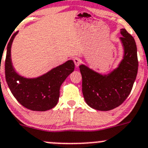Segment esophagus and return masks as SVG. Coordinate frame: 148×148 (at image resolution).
Segmentation results:
<instances>
[{
    "instance_id": "1",
    "label": "esophagus",
    "mask_w": 148,
    "mask_h": 148,
    "mask_svg": "<svg viewBox=\"0 0 148 148\" xmlns=\"http://www.w3.org/2000/svg\"><path fill=\"white\" fill-rule=\"evenodd\" d=\"M73 61H74V64H75L76 66H78L80 64V63H81V60H80L78 57H74Z\"/></svg>"
}]
</instances>
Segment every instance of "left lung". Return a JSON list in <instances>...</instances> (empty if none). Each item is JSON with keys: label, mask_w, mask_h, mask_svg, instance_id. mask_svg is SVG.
Wrapping results in <instances>:
<instances>
[{"label": "left lung", "mask_w": 148, "mask_h": 148, "mask_svg": "<svg viewBox=\"0 0 148 148\" xmlns=\"http://www.w3.org/2000/svg\"><path fill=\"white\" fill-rule=\"evenodd\" d=\"M125 50L118 68L102 76L84 65L79 66L82 77V92L86 104L100 111L119 107L130 94L138 69L137 46L133 37L125 29L120 31Z\"/></svg>", "instance_id": "obj_1"}]
</instances>
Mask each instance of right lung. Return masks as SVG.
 Instances as JSON below:
<instances>
[{"label": "right lung", "instance_id": "add662e5", "mask_svg": "<svg viewBox=\"0 0 148 148\" xmlns=\"http://www.w3.org/2000/svg\"><path fill=\"white\" fill-rule=\"evenodd\" d=\"M7 46L5 61V80L10 92L21 105L33 111H46L54 107L59 98L61 85L74 70L73 61H67L36 79H26L16 74L10 60V48L15 36Z\"/></svg>", "mask_w": 148, "mask_h": 148}]
</instances>
